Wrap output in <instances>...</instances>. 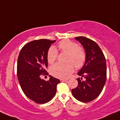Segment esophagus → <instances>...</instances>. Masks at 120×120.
<instances>
[{
	"label": "esophagus",
	"mask_w": 120,
	"mask_h": 120,
	"mask_svg": "<svg viewBox=\"0 0 120 120\" xmlns=\"http://www.w3.org/2000/svg\"><path fill=\"white\" fill-rule=\"evenodd\" d=\"M60 81H61V82H64V81H67V80H66V79H61V80H60Z\"/></svg>",
	"instance_id": "obj_1"
}]
</instances>
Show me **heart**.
Listing matches in <instances>:
<instances>
[{
    "label": "heart",
    "instance_id": "obj_1",
    "mask_svg": "<svg viewBox=\"0 0 120 120\" xmlns=\"http://www.w3.org/2000/svg\"><path fill=\"white\" fill-rule=\"evenodd\" d=\"M58 46L61 52L68 53L67 62H72L77 69L84 66L86 60V54L81 47H78L77 44L68 39H65L60 41ZM57 49L54 47H50L47 52L48 62L49 64L53 63L57 59ZM71 63H68L63 64L56 63L50 67V73L57 78H65L73 71V64Z\"/></svg>",
    "mask_w": 120,
    "mask_h": 120
}]
</instances>
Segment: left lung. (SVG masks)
<instances>
[{"label":"left lung","instance_id":"left-lung-1","mask_svg":"<svg viewBox=\"0 0 120 120\" xmlns=\"http://www.w3.org/2000/svg\"><path fill=\"white\" fill-rule=\"evenodd\" d=\"M75 39L83 46L86 60L77 73L82 77L77 79L78 85L72 89V93L77 100L88 102L97 98L102 92L106 79V60L95 41L84 36L76 37Z\"/></svg>","mask_w":120,"mask_h":120}]
</instances>
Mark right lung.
<instances>
[{"label": "right lung", "mask_w": 120, "mask_h": 120, "mask_svg": "<svg viewBox=\"0 0 120 120\" xmlns=\"http://www.w3.org/2000/svg\"><path fill=\"white\" fill-rule=\"evenodd\" d=\"M56 40L40 39L30 41L24 45L20 52L17 64V76L24 93L38 104L51 101L56 93L60 80L49 75L45 81L41 75L48 74L47 52Z\"/></svg>", "instance_id": "obj_1"}]
</instances>
